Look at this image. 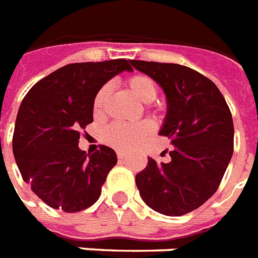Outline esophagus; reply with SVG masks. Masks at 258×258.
<instances>
[{"mask_svg": "<svg viewBox=\"0 0 258 258\" xmlns=\"http://www.w3.org/2000/svg\"><path fill=\"white\" fill-rule=\"evenodd\" d=\"M117 157H118V160H123V158L126 157V153H125V152H121V150H118V152H117Z\"/></svg>", "mask_w": 258, "mask_h": 258, "instance_id": "esophagus-1", "label": "esophagus"}]
</instances>
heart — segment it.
Masks as SVG:
<instances>
[{"label": "heart", "instance_id": "1", "mask_svg": "<svg viewBox=\"0 0 258 258\" xmlns=\"http://www.w3.org/2000/svg\"><path fill=\"white\" fill-rule=\"evenodd\" d=\"M126 85L132 94L144 104H150L157 98L158 86L153 78L146 74H133L127 77ZM110 92V86H101L93 98V113L96 117H101L104 113L105 102ZM154 132V123L152 121H142L140 123L113 122L102 132V140L105 144L118 150H132L146 141Z\"/></svg>", "mask_w": 258, "mask_h": 258}]
</instances>
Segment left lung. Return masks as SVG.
I'll return each mask as SVG.
<instances>
[{
  "label": "left lung",
  "instance_id": "left-lung-1",
  "mask_svg": "<svg viewBox=\"0 0 258 258\" xmlns=\"http://www.w3.org/2000/svg\"><path fill=\"white\" fill-rule=\"evenodd\" d=\"M164 89L168 112L160 135L170 140V161L148 165L136 176L142 200L165 216H182L216 193L233 154L232 113L214 82L178 63L131 59Z\"/></svg>",
  "mask_w": 258,
  "mask_h": 258
}]
</instances>
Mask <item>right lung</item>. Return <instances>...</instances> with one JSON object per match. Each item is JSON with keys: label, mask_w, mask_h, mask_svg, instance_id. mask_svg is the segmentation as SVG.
<instances>
[{"label": "right lung", "mask_w": 258, "mask_h": 258, "mask_svg": "<svg viewBox=\"0 0 258 258\" xmlns=\"http://www.w3.org/2000/svg\"><path fill=\"white\" fill-rule=\"evenodd\" d=\"M131 59L69 63L38 81L22 100L13 135V153L24 181L53 209L67 213L92 207L117 164L116 152L100 145L78 148L80 131L93 122V98Z\"/></svg>", "instance_id": "1"}]
</instances>
